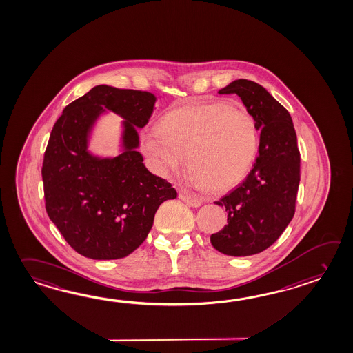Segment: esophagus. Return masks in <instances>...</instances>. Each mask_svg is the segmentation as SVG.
Segmentation results:
<instances>
[{"label":"esophagus","instance_id":"34e87169","mask_svg":"<svg viewBox=\"0 0 353 353\" xmlns=\"http://www.w3.org/2000/svg\"><path fill=\"white\" fill-rule=\"evenodd\" d=\"M180 199L182 201H185L186 204L192 206V208H199V206H201V204H203V200L200 197L190 195V194L185 192V191H181Z\"/></svg>","mask_w":353,"mask_h":353}]
</instances>
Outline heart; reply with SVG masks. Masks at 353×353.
I'll list each match as a JSON object with an SVG mask.
<instances>
[{
  "mask_svg": "<svg viewBox=\"0 0 353 353\" xmlns=\"http://www.w3.org/2000/svg\"><path fill=\"white\" fill-rule=\"evenodd\" d=\"M256 121L247 110L224 102L190 103L168 111L141 134V150L161 176L180 173L210 191L233 188L250 172L259 152Z\"/></svg>",
  "mask_w": 353,
  "mask_h": 353,
  "instance_id": "heart-1",
  "label": "heart"
}]
</instances>
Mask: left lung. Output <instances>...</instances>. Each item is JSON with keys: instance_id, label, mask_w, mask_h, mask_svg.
<instances>
[{"instance_id": "obj_1", "label": "left lung", "mask_w": 353, "mask_h": 353, "mask_svg": "<svg viewBox=\"0 0 353 353\" xmlns=\"http://www.w3.org/2000/svg\"><path fill=\"white\" fill-rule=\"evenodd\" d=\"M218 94H238L261 135L251 172L215 201L225 208L228 224L212 234L210 242L228 256H252L272 245L295 214L300 182L298 138L289 111L259 83L235 79Z\"/></svg>"}]
</instances>
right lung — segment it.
Instances as JSON below:
<instances>
[{"label": "right lung", "mask_w": 353, "mask_h": 353, "mask_svg": "<svg viewBox=\"0 0 353 353\" xmlns=\"http://www.w3.org/2000/svg\"><path fill=\"white\" fill-rule=\"evenodd\" d=\"M156 101L147 91L100 85L65 106L53 126L41 168L46 208L67 243L87 259L130 254L147 238L159 205L177 197L138 152V129ZM109 110L123 119L118 157L89 149L94 128Z\"/></svg>", "instance_id": "1"}]
</instances>
